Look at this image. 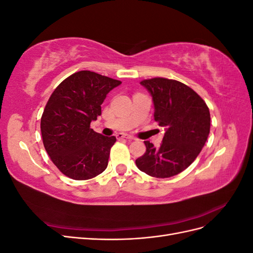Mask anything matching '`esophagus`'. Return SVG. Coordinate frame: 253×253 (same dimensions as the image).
<instances>
[{
    "label": "esophagus",
    "instance_id": "obj_1",
    "mask_svg": "<svg viewBox=\"0 0 253 253\" xmlns=\"http://www.w3.org/2000/svg\"><path fill=\"white\" fill-rule=\"evenodd\" d=\"M117 138H118V139H121V138H126V139H129V140H133V139H135L132 135L122 134V133H119V134L117 135Z\"/></svg>",
    "mask_w": 253,
    "mask_h": 253
}]
</instances>
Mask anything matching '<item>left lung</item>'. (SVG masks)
I'll use <instances>...</instances> for the list:
<instances>
[{
  "mask_svg": "<svg viewBox=\"0 0 253 253\" xmlns=\"http://www.w3.org/2000/svg\"><path fill=\"white\" fill-rule=\"evenodd\" d=\"M154 104V119L165 128L159 148L144 141L138 169L153 177L167 178L186 170L200 154L210 133V112L195 91L179 81L153 78L140 82Z\"/></svg>",
  "mask_w": 253,
  "mask_h": 253,
  "instance_id": "obj_1",
  "label": "left lung"
}]
</instances>
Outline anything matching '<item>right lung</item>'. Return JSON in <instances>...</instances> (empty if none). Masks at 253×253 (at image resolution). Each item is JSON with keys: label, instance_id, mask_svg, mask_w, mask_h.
Segmentation results:
<instances>
[{"label": "right lung", "instance_id": "add662e5", "mask_svg": "<svg viewBox=\"0 0 253 253\" xmlns=\"http://www.w3.org/2000/svg\"><path fill=\"white\" fill-rule=\"evenodd\" d=\"M121 81L89 71L75 73L49 97L41 118L44 148L51 162L67 177L85 180L108 167L115 136L90 128L101 115V104Z\"/></svg>", "mask_w": 253, "mask_h": 253}]
</instances>
